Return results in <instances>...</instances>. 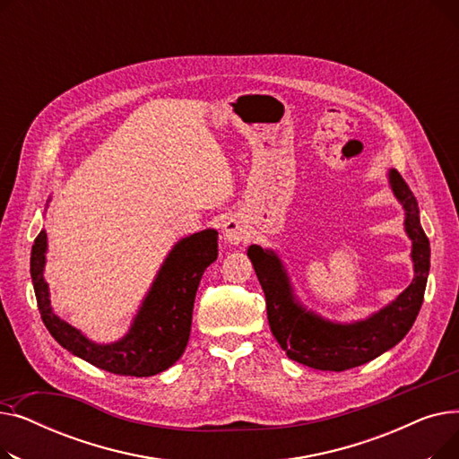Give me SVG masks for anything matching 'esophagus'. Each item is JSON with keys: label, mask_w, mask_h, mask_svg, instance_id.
Instances as JSON below:
<instances>
[{"label": "esophagus", "mask_w": 459, "mask_h": 459, "mask_svg": "<svg viewBox=\"0 0 459 459\" xmlns=\"http://www.w3.org/2000/svg\"><path fill=\"white\" fill-rule=\"evenodd\" d=\"M247 225L244 223V220L242 217H238V215H232V217H229V220H225L223 221V236H225V239L229 244H242V242H246V238H247Z\"/></svg>", "instance_id": "1"}]
</instances>
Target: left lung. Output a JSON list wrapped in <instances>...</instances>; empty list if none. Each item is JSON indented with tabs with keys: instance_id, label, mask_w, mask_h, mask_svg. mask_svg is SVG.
I'll use <instances>...</instances> for the list:
<instances>
[{
	"instance_id": "obj_1",
	"label": "left lung",
	"mask_w": 459,
	"mask_h": 459,
	"mask_svg": "<svg viewBox=\"0 0 459 459\" xmlns=\"http://www.w3.org/2000/svg\"><path fill=\"white\" fill-rule=\"evenodd\" d=\"M389 180L405 210V232L413 242L415 279L396 301L368 320L342 325L307 312L294 301L290 282L277 255L258 246L247 249L266 296L270 329L286 355L305 367L342 372L365 365L396 346L419 316L429 272V239L420 227L419 204L411 189L394 169L389 173Z\"/></svg>"
}]
</instances>
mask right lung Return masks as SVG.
Listing matches in <instances>:
<instances>
[{
    "label": "right lung",
    "mask_w": 459,
    "mask_h": 459,
    "mask_svg": "<svg viewBox=\"0 0 459 459\" xmlns=\"http://www.w3.org/2000/svg\"><path fill=\"white\" fill-rule=\"evenodd\" d=\"M46 232L35 238L31 249V279L40 318L54 339L87 363L120 376L149 377L173 367L182 357L201 277L217 258V232L208 229L180 239L144 298L130 333L113 344H94L56 316L44 282Z\"/></svg>",
    "instance_id": "1"
}]
</instances>
